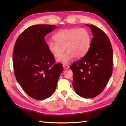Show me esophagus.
<instances>
[{
  "label": "esophagus",
  "instance_id": "1",
  "mask_svg": "<svg viewBox=\"0 0 126 126\" xmlns=\"http://www.w3.org/2000/svg\"><path fill=\"white\" fill-rule=\"evenodd\" d=\"M63 67H64V68L65 69H68L69 68V66L68 65H64V64L63 65Z\"/></svg>",
  "mask_w": 126,
  "mask_h": 126
}]
</instances>
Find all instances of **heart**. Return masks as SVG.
<instances>
[{
    "label": "heart",
    "mask_w": 126,
    "mask_h": 126,
    "mask_svg": "<svg viewBox=\"0 0 126 126\" xmlns=\"http://www.w3.org/2000/svg\"><path fill=\"white\" fill-rule=\"evenodd\" d=\"M53 38L56 42H48L47 49L55 58H60L58 61L64 64H67L75 57H83L91 44L90 32L84 28L63 29L56 33ZM64 48L67 52L63 56Z\"/></svg>",
    "instance_id": "1"
}]
</instances>
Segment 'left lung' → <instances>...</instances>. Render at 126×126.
Returning <instances> with one entry per match:
<instances>
[{
    "instance_id": "obj_1",
    "label": "left lung",
    "mask_w": 126,
    "mask_h": 126,
    "mask_svg": "<svg viewBox=\"0 0 126 126\" xmlns=\"http://www.w3.org/2000/svg\"><path fill=\"white\" fill-rule=\"evenodd\" d=\"M93 38L87 53L70 66L74 73L73 85L83 98L96 97L102 92L113 70V49L108 36L100 29L86 24Z\"/></svg>"
}]
</instances>
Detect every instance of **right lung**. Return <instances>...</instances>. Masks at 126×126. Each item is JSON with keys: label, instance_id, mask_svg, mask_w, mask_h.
<instances>
[{"label": "right lung", "instance_id": "obj_1", "mask_svg": "<svg viewBox=\"0 0 126 126\" xmlns=\"http://www.w3.org/2000/svg\"><path fill=\"white\" fill-rule=\"evenodd\" d=\"M57 28L53 25H35L24 31L14 46L13 64L17 81L30 97L45 100L52 95L63 66L55 64L44 37Z\"/></svg>", "mask_w": 126, "mask_h": 126}]
</instances>
